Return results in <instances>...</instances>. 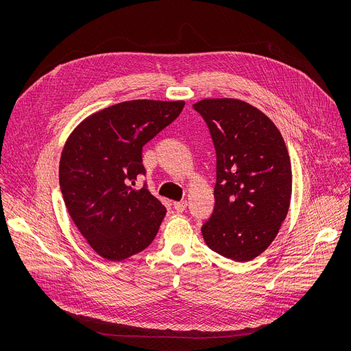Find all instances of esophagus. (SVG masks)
I'll use <instances>...</instances> for the list:
<instances>
[{
    "label": "esophagus",
    "instance_id": "34e87169",
    "mask_svg": "<svg viewBox=\"0 0 351 351\" xmlns=\"http://www.w3.org/2000/svg\"><path fill=\"white\" fill-rule=\"evenodd\" d=\"M173 208H175L178 213H183V211L187 208V202H186V199H183V202L173 203Z\"/></svg>",
    "mask_w": 351,
    "mask_h": 351
}]
</instances>
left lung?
I'll return each instance as SVG.
<instances>
[{
	"label": "left lung",
	"instance_id": "8db88e82",
	"mask_svg": "<svg viewBox=\"0 0 351 351\" xmlns=\"http://www.w3.org/2000/svg\"><path fill=\"white\" fill-rule=\"evenodd\" d=\"M193 108L206 121L217 153L215 207L202 226L213 252L244 263L276 237L291 197V165L274 122L234 98L202 99Z\"/></svg>",
	"mask_w": 351,
	"mask_h": 351
}]
</instances>
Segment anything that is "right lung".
Wrapping results in <instances>:
<instances>
[{
    "label": "right lung",
    "mask_w": 351,
    "mask_h": 351,
    "mask_svg": "<svg viewBox=\"0 0 351 351\" xmlns=\"http://www.w3.org/2000/svg\"><path fill=\"white\" fill-rule=\"evenodd\" d=\"M183 101L133 99L86 118L69 136L60 162L66 210L94 252L129 258L154 240L167 208L144 182L143 145L171 125Z\"/></svg>",
    "instance_id": "add662e5"
}]
</instances>
